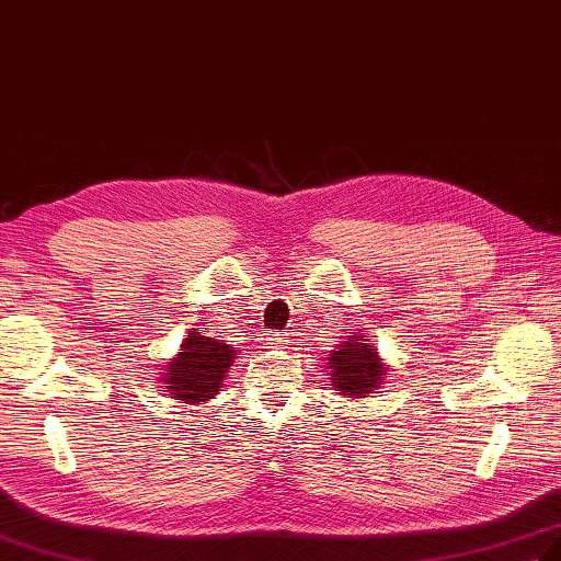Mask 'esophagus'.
I'll return each mask as SVG.
<instances>
[{"mask_svg": "<svg viewBox=\"0 0 561 561\" xmlns=\"http://www.w3.org/2000/svg\"><path fill=\"white\" fill-rule=\"evenodd\" d=\"M289 340L279 335V332H272V335H267V344H277V347H282V344H287Z\"/></svg>", "mask_w": 561, "mask_h": 561, "instance_id": "obj_1", "label": "esophagus"}]
</instances>
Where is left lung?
Here are the masks:
<instances>
[{"mask_svg": "<svg viewBox=\"0 0 561 561\" xmlns=\"http://www.w3.org/2000/svg\"><path fill=\"white\" fill-rule=\"evenodd\" d=\"M328 362L332 368L330 383L350 398H368V392L383 383L386 374L378 354L371 350V344L356 340V335H350V342L332 352Z\"/></svg>", "mask_w": 561, "mask_h": 561, "instance_id": "1", "label": "left lung"}]
</instances>
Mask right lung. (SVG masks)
Here are the masks:
<instances>
[{"instance_id":"obj_1","label":"right lung","mask_w":561,"mask_h":561,"mask_svg":"<svg viewBox=\"0 0 561 561\" xmlns=\"http://www.w3.org/2000/svg\"><path fill=\"white\" fill-rule=\"evenodd\" d=\"M233 347L214 337H205L199 332L190 330L183 342L181 354L165 368V380H169V392L175 400L197 402L217 396L224 383L226 368L233 364Z\"/></svg>"}]
</instances>
